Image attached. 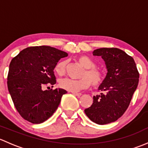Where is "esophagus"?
Wrapping results in <instances>:
<instances>
[{
  "label": "esophagus",
  "mask_w": 148,
  "mask_h": 148,
  "mask_svg": "<svg viewBox=\"0 0 148 148\" xmlns=\"http://www.w3.org/2000/svg\"><path fill=\"white\" fill-rule=\"evenodd\" d=\"M72 94L74 95H75V96H77V97H80L82 95L81 93H78V92H72Z\"/></svg>",
  "instance_id": "34e87169"
}]
</instances>
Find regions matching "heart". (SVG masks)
<instances>
[{"label":"heart","instance_id":"obj_1","mask_svg":"<svg viewBox=\"0 0 148 148\" xmlns=\"http://www.w3.org/2000/svg\"><path fill=\"white\" fill-rule=\"evenodd\" d=\"M77 61L82 66L84 71L82 74V78L79 79H71L66 78L61 80L59 86L62 89L71 92H77L82 89H86L91 84L98 86L103 83L104 79V74L100 69L96 67V63L93 59L85 55L77 57ZM66 62L60 61L54 67V71L59 76H64L66 73Z\"/></svg>","mask_w":148,"mask_h":148}]
</instances>
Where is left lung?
Wrapping results in <instances>:
<instances>
[{"instance_id": "obj_1", "label": "left lung", "mask_w": 148, "mask_h": 148, "mask_svg": "<svg viewBox=\"0 0 148 148\" xmlns=\"http://www.w3.org/2000/svg\"><path fill=\"white\" fill-rule=\"evenodd\" d=\"M102 56L107 74L99 86L100 95L93 97V103L84 112L92 122L106 125L117 120L130 105L138 87L139 72L132 56L117 48H102L93 51Z\"/></svg>"}]
</instances>
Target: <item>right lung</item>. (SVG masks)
<instances>
[{"mask_svg": "<svg viewBox=\"0 0 148 148\" xmlns=\"http://www.w3.org/2000/svg\"><path fill=\"white\" fill-rule=\"evenodd\" d=\"M67 56L55 48L40 46L24 49L13 58L7 84L15 107L24 120L42 123L56 111L66 91H44L42 88L56 83L54 67L60 59Z\"/></svg>", "mask_w": 148, "mask_h": 148, "instance_id": "obj_1", "label": "right lung"}]
</instances>
